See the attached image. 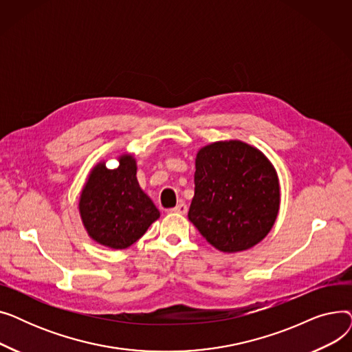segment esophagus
Here are the masks:
<instances>
[{
  "mask_svg": "<svg viewBox=\"0 0 352 352\" xmlns=\"http://www.w3.org/2000/svg\"><path fill=\"white\" fill-rule=\"evenodd\" d=\"M171 211L175 212V214H187L188 207H187L186 202H179V204L177 207H174Z\"/></svg>",
  "mask_w": 352,
  "mask_h": 352,
  "instance_id": "34e87169",
  "label": "esophagus"
}]
</instances>
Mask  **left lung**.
<instances>
[{
  "label": "left lung",
  "instance_id": "8db88e82",
  "mask_svg": "<svg viewBox=\"0 0 352 352\" xmlns=\"http://www.w3.org/2000/svg\"><path fill=\"white\" fill-rule=\"evenodd\" d=\"M188 219L223 252L244 251L272 228L280 210L278 177L268 158L241 141L201 148Z\"/></svg>",
  "mask_w": 352,
  "mask_h": 352
}]
</instances>
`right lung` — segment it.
I'll return each mask as SVG.
<instances>
[{
  "mask_svg": "<svg viewBox=\"0 0 352 352\" xmlns=\"http://www.w3.org/2000/svg\"><path fill=\"white\" fill-rule=\"evenodd\" d=\"M80 214L88 235L108 248L124 250L145 234L160 211L137 181L133 155L120 157V166L98 164L80 197Z\"/></svg>",
  "mask_w": 352,
  "mask_h": 352,
  "instance_id": "right-lung-1",
  "label": "right lung"
}]
</instances>
